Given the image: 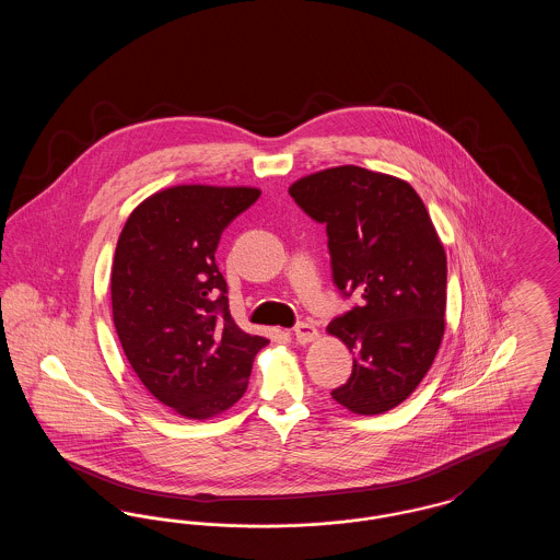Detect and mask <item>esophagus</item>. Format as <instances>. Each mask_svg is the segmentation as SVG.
I'll return each mask as SVG.
<instances>
[{
    "instance_id": "1",
    "label": "esophagus",
    "mask_w": 560,
    "mask_h": 560,
    "mask_svg": "<svg viewBox=\"0 0 560 560\" xmlns=\"http://www.w3.org/2000/svg\"><path fill=\"white\" fill-rule=\"evenodd\" d=\"M293 336H295V340H298L300 345H308V342H313V340L317 338V327H315L313 323L302 320V323H298V325L293 327Z\"/></svg>"
}]
</instances>
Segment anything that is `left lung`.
Wrapping results in <instances>:
<instances>
[{
	"label": "left lung",
	"mask_w": 560,
	"mask_h": 560,
	"mask_svg": "<svg viewBox=\"0 0 560 560\" xmlns=\"http://www.w3.org/2000/svg\"><path fill=\"white\" fill-rule=\"evenodd\" d=\"M298 208L325 224L331 277L354 306L327 331L352 352L331 397L352 413H384L427 375L445 331L447 258L418 192L357 165L290 187Z\"/></svg>",
	"instance_id": "8db88e82"
}]
</instances>
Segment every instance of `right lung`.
<instances>
[{
	"label": "right lung",
	"instance_id": "obj_1",
	"mask_svg": "<svg viewBox=\"0 0 560 560\" xmlns=\"http://www.w3.org/2000/svg\"><path fill=\"white\" fill-rule=\"evenodd\" d=\"M258 188H165L128 218L110 268L113 320L147 390L190 420L243 397L256 352L229 311L215 265L224 229L256 203Z\"/></svg>",
	"mask_w": 560,
	"mask_h": 560
}]
</instances>
